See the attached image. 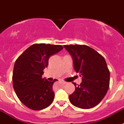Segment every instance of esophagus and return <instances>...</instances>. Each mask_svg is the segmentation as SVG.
<instances>
[{"label": "esophagus", "instance_id": "esophagus-1", "mask_svg": "<svg viewBox=\"0 0 124 124\" xmlns=\"http://www.w3.org/2000/svg\"><path fill=\"white\" fill-rule=\"evenodd\" d=\"M61 83H62L63 85H65V84H66V82H65V81H61Z\"/></svg>", "mask_w": 124, "mask_h": 124}]
</instances>
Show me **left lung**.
<instances>
[{
  "instance_id": "1",
  "label": "left lung",
  "mask_w": 124,
  "mask_h": 124,
  "mask_svg": "<svg viewBox=\"0 0 124 124\" xmlns=\"http://www.w3.org/2000/svg\"><path fill=\"white\" fill-rule=\"evenodd\" d=\"M73 62L74 68L82 77L80 85L75 86V91L69 95L74 106L89 109L99 104L109 88L110 71L102 55L86 45H64Z\"/></svg>"
}]
</instances>
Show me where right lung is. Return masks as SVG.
Masks as SVG:
<instances>
[{"mask_svg": "<svg viewBox=\"0 0 124 124\" xmlns=\"http://www.w3.org/2000/svg\"><path fill=\"white\" fill-rule=\"evenodd\" d=\"M63 49L61 45L34 44L28 48L16 60L12 83L19 100L34 110L44 109L54 99V83L42 78L43 69L47 67L51 55Z\"/></svg>", "mask_w": 124, "mask_h": 124, "instance_id": "obj_1", "label": "right lung"}]
</instances>
